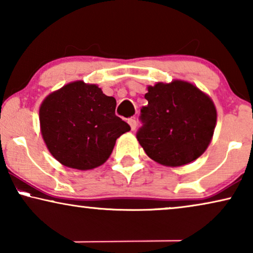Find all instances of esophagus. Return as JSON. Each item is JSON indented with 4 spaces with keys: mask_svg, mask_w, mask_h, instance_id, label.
I'll return each mask as SVG.
<instances>
[{
    "mask_svg": "<svg viewBox=\"0 0 253 253\" xmlns=\"http://www.w3.org/2000/svg\"><path fill=\"white\" fill-rule=\"evenodd\" d=\"M127 123H129V126H130V127H131V130H134V129H136V126H137V122H136V120H134V119H129V120H127Z\"/></svg>",
    "mask_w": 253,
    "mask_h": 253,
    "instance_id": "34e87169",
    "label": "esophagus"
}]
</instances>
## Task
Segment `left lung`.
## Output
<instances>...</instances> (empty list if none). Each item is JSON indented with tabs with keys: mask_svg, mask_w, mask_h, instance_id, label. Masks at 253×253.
I'll use <instances>...</instances> for the list:
<instances>
[{
	"mask_svg": "<svg viewBox=\"0 0 253 253\" xmlns=\"http://www.w3.org/2000/svg\"><path fill=\"white\" fill-rule=\"evenodd\" d=\"M137 139L145 153L166 167H179L207 150L216 126L213 100L191 83L174 79L147 86Z\"/></svg>",
	"mask_w": 253,
	"mask_h": 253,
	"instance_id": "left-lung-1",
	"label": "left lung"
}]
</instances>
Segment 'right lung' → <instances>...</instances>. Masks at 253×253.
I'll return each instance as SVG.
<instances>
[{"mask_svg":"<svg viewBox=\"0 0 253 253\" xmlns=\"http://www.w3.org/2000/svg\"><path fill=\"white\" fill-rule=\"evenodd\" d=\"M116 100L95 84L71 82L48 94L39 108L48 151L65 167L89 170L105 164L130 126L115 115Z\"/></svg>","mask_w":253,"mask_h":253,"instance_id":"obj_1","label":"right lung"}]
</instances>
